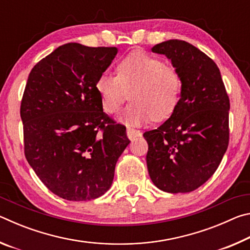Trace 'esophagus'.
<instances>
[{
    "label": "esophagus",
    "instance_id": "obj_1",
    "mask_svg": "<svg viewBox=\"0 0 250 250\" xmlns=\"http://www.w3.org/2000/svg\"><path fill=\"white\" fill-rule=\"evenodd\" d=\"M126 135H128V138L130 140H134L135 138L139 137V135H141L140 131L132 129V128H126Z\"/></svg>",
    "mask_w": 250,
    "mask_h": 250
}]
</instances>
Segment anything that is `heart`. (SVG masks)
I'll use <instances>...</instances> for the list:
<instances>
[{
	"instance_id": "b5f03b06",
	"label": "heart",
	"mask_w": 250,
	"mask_h": 250,
	"mask_svg": "<svg viewBox=\"0 0 250 250\" xmlns=\"http://www.w3.org/2000/svg\"><path fill=\"white\" fill-rule=\"evenodd\" d=\"M117 71L118 75L103 73L96 82V90L105 112H119L131 94L133 103L124 112L125 124L140 125L172 116L182 87L176 69L146 53L133 52L119 62Z\"/></svg>"
}]
</instances>
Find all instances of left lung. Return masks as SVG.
Segmentation results:
<instances>
[{
  "label": "left lung",
  "mask_w": 250,
  "mask_h": 250,
  "mask_svg": "<svg viewBox=\"0 0 250 250\" xmlns=\"http://www.w3.org/2000/svg\"><path fill=\"white\" fill-rule=\"evenodd\" d=\"M151 50L170 59L182 87L172 116L143 133L147 171L161 191L188 193L214 174L227 150L229 98L217 65L195 46L170 40Z\"/></svg>",
  "instance_id": "obj_1"
}]
</instances>
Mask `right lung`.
I'll return each instance as SVG.
<instances>
[{"instance_id":"obj_1","label":"right lung","mask_w":250,"mask_h":250,"mask_svg":"<svg viewBox=\"0 0 250 250\" xmlns=\"http://www.w3.org/2000/svg\"><path fill=\"white\" fill-rule=\"evenodd\" d=\"M117 47L59 46L29 73L21 119L29 166L50 192L90 201L108 191L130 141L125 126L105 115L96 90Z\"/></svg>"}]
</instances>
